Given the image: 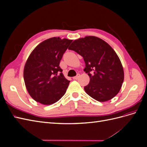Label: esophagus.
<instances>
[{
	"instance_id": "obj_1",
	"label": "esophagus",
	"mask_w": 147,
	"mask_h": 147,
	"mask_svg": "<svg viewBox=\"0 0 147 147\" xmlns=\"http://www.w3.org/2000/svg\"><path fill=\"white\" fill-rule=\"evenodd\" d=\"M79 77H80V74H77V75H76V76L73 77V79H74V80H77V79L79 78Z\"/></svg>"
}]
</instances>
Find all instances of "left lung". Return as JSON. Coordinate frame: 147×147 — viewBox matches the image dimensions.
<instances>
[{
    "label": "left lung",
    "instance_id": "left-lung-1",
    "mask_svg": "<svg viewBox=\"0 0 147 147\" xmlns=\"http://www.w3.org/2000/svg\"><path fill=\"white\" fill-rule=\"evenodd\" d=\"M69 49L83 57L84 71L90 78L84 87L89 96L105 102L118 94L124 80L123 68L117 53L107 43L97 37L86 36L75 40Z\"/></svg>",
    "mask_w": 147,
    "mask_h": 147
}]
</instances>
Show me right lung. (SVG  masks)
<instances>
[{"instance_id": "right-lung-1", "label": "right lung", "mask_w": 147, "mask_h": 147, "mask_svg": "<svg viewBox=\"0 0 147 147\" xmlns=\"http://www.w3.org/2000/svg\"><path fill=\"white\" fill-rule=\"evenodd\" d=\"M72 40L53 37L35 48L26 61L24 80L30 96L43 105L58 101L66 92L70 81L62 73L60 61Z\"/></svg>"}]
</instances>
